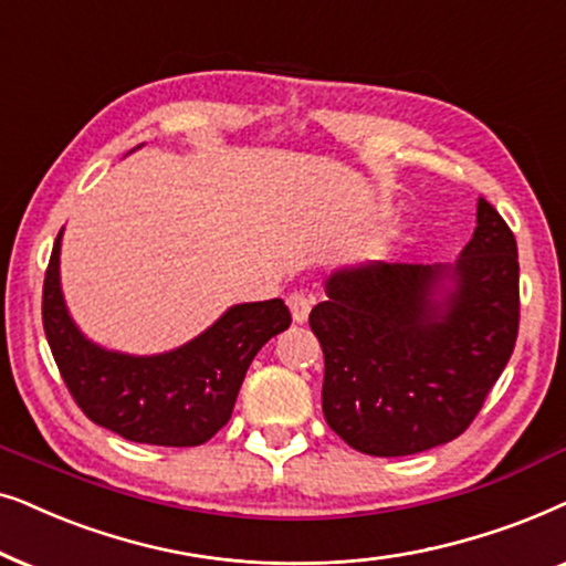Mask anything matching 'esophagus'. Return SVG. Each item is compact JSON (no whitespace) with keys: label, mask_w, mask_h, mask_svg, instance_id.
Masks as SVG:
<instances>
[{"label":"esophagus","mask_w":566,"mask_h":566,"mask_svg":"<svg viewBox=\"0 0 566 566\" xmlns=\"http://www.w3.org/2000/svg\"><path fill=\"white\" fill-rule=\"evenodd\" d=\"M290 311H292V318H295V323H305L307 315H311V307H313V297L307 295L305 290H295L290 295Z\"/></svg>","instance_id":"1"}]
</instances>
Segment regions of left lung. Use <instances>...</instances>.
<instances>
[{
    "instance_id": "left-lung-1",
    "label": "left lung",
    "mask_w": 566,
    "mask_h": 566,
    "mask_svg": "<svg viewBox=\"0 0 566 566\" xmlns=\"http://www.w3.org/2000/svg\"><path fill=\"white\" fill-rule=\"evenodd\" d=\"M517 284L515 235L486 199L453 266L375 261L334 271L311 311L328 427L378 458L463 434L515 349Z\"/></svg>"
}]
</instances>
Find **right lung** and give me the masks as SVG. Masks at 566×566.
Instances as JSON below:
<instances>
[{"label":"right lung","mask_w":566,"mask_h":566,"mask_svg":"<svg viewBox=\"0 0 566 566\" xmlns=\"http://www.w3.org/2000/svg\"><path fill=\"white\" fill-rule=\"evenodd\" d=\"M59 248L43 279V331L74 403L87 419L132 442L193 448L228 424L255 354L290 328L284 300L230 307L212 328L155 357L108 352L82 336L59 284Z\"/></svg>","instance_id":"obj_1"}]
</instances>
